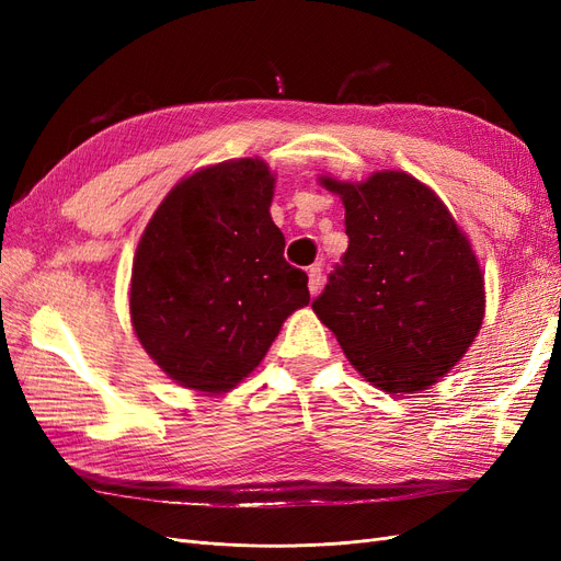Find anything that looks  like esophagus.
Returning a JSON list of instances; mask_svg holds the SVG:
<instances>
[{
	"label": "esophagus",
	"mask_w": 561,
	"mask_h": 561,
	"mask_svg": "<svg viewBox=\"0 0 561 561\" xmlns=\"http://www.w3.org/2000/svg\"><path fill=\"white\" fill-rule=\"evenodd\" d=\"M320 285H322V268L316 264V266L309 268V293L318 295Z\"/></svg>",
	"instance_id": "1"
}]
</instances>
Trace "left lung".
<instances>
[{
	"mask_svg": "<svg viewBox=\"0 0 561 561\" xmlns=\"http://www.w3.org/2000/svg\"><path fill=\"white\" fill-rule=\"evenodd\" d=\"M346 208L348 250L313 299L348 363L386 393H416L463 358L484 318V276L439 196L402 171L320 178Z\"/></svg>",
	"mask_w": 561,
	"mask_h": 561,
	"instance_id": "8db88e82",
	"label": "left lung"
}]
</instances>
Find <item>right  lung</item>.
I'll use <instances>...</instances> for the list:
<instances>
[{"label":"right lung","instance_id":"add662e5","mask_svg":"<svg viewBox=\"0 0 561 561\" xmlns=\"http://www.w3.org/2000/svg\"><path fill=\"white\" fill-rule=\"evenodd\" d=\"M274 184L262 159L201 168L168 192L135 250L133 330L184 388L227 393L311 299L309 276L283 257Z\"/></svg>","mask_w":561,"mask_h":561}]
</instances>
